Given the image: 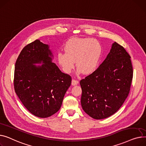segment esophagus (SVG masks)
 <instances>
[{"label":"esophagus","mask_w":146,"mask_h":146,"mask_svg":"<svg viewBox=\"0 0 146 146\" xmlns=\"http://www.w3.org/2000/svg\"><path fill=\"white\" fill-rule=\"evenodd\" d=\"M78 83H79L78 81L75 80H74V79H73V80H72V82H71V84H72V85H77V84H78Z\"/></svg>","instance_id":"obj_1"}]
</instances>
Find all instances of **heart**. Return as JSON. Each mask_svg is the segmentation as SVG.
<instances>
[{
    "label": "heart",
    "mask_w": 146,
    "mask_h": 146,
    "mask_svg": "<svg viewBox=\"0 0 146 146\" xmlns=\"http://www.w3.org/2000/svg\"><path fill=\"white\" fill-rule=\"evenodd\" d=\"M65 52L57 54L58 64L66 73H70L74 66L78 67L77 72L90 74L98 66L102 54V46L96 39L72 38L64 46Z\"/></svg>",
    "instance_id": "obj_1"
}]
</instances>
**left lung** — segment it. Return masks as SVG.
<instances>
[{
    "label": "left lung",
    "instance_id": "8db88e82",
    "mask_svg": "<svg viewBox=\"0 0 146 146\" xmlns=\"http://www.w3.org/2000/svg\"><path fill=\"white\" fill-rule=\"evenodd\" d=\"M130 58L125 49L115 42L103 62L80 81L81 106L91 117L106 118L121 107L133 79Z\"/></svg>",
    "mask_w": 146,
    "mask_h": 146
}]
</instances>
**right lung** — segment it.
Returning a JSON list of instances; mask_svg holds the SVG:
<instances>
[{"instance_id": "right-lung-1", "label": "right lung", "mask_w": 146, "mask_h": 146, "mask_svg": "<svg viewBox=\"0 0 146 146\" xmlns=\"http://www.w3.org/2000/svg\"><path fill=\"white\" fill-rule=\"evenodd\" d=\"M53 57L49 45L36 39L23 48L15 63V92L25 108L40 118L58 112L71 84V77L52 62Z\"/></svg>"}]
</instances>
